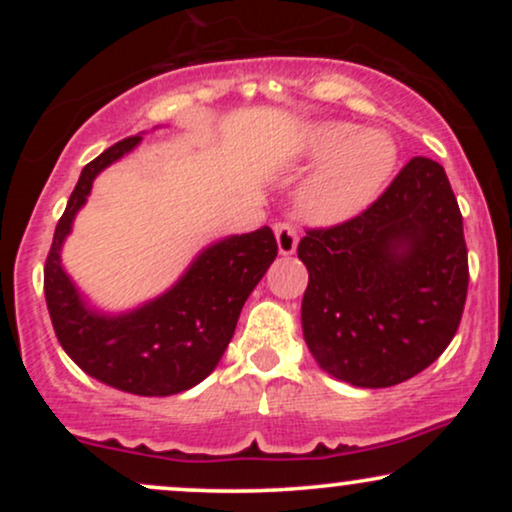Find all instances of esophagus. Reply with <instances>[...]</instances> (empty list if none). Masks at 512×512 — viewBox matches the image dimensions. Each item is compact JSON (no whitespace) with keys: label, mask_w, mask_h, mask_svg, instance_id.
<instances>
[{"label":"esophagus","mask_w":512,"mask_h":512,"mask_svg":"<svg viewBox=\"0 0 512 512\" xmlns=\"http://www.w3.org/2000/svg\"><path fill=\"white\" fill-rule=\"evenodd\" d=\"M274 233H276V245H279L281 255H293L298 248L296 226H293V223H276Z\"/></svg>","instance_id":"obj_1"}]
</instances>
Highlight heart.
<instances>
[{"mask_svg": "<svg viewBox=\"0 0 512 512\" xmlns=\"http://www.w3.org/2000/svg\"><path fill=\"white\" fill-rule=\"evenodd\" d=\"M305 154L320 168L301 190V209L313 221L334 223L356 216L378 197L397 168V144L383 129L322 122L305 137Z\"/></svg>", "mask_w": 512, "mask_h": 512, "instance_id": "heart-1", "label": "heart"}]
</instances>
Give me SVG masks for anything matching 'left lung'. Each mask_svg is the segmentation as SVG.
<instances>
[{
  "mask_svg": "<svg viewBox=\"0 0 512 512\" xmlns=\"http://www.w3.org/2000/svg\"><path fill=\"white\" fill-rule=\"evenodd\" d=\"M308 267L303 337L317 366L356 387H390L452 342L469 267L440 163L416 156L366 211L298 243Z\"/></svg>",
  "mask_w": 512,
  "mask_h": 512,
  "instance_id": "obj_1",
  "label": "left lung"
}]
</instances>
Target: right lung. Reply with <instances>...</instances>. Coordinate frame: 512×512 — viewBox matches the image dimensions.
I'll list each match as a JSON object with an SVG mask.
<instances>
[{"mask_svg": "<svg viewBox=\"0 0 512 512\" xmlns=\"http://www.w3.org/2000/svg\"><path fill=\"white\" fill-rule=\"evenodd\" d=\"M142 134L105 149L81 170L45 260V301L57 339L91 378L142 397L190 390L216 368L236 332L240 310L276 257L272 228L223 238L195 257L178 284L129 313L88 308L62 267V243L96 175L120 161Z\"/></svg>", "mask_w": 512, "mask_h": 512, "instance_id": "right-lung-1", "label": "right lung"}]
</instances>
